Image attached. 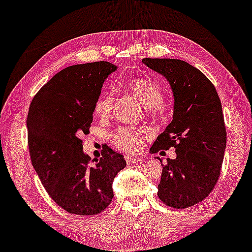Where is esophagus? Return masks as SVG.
<instances>
[{
  "label": "esophagus",
  "instance_id": "obj_1",
  "mask_svg": "<svg viewBox=\"0 0 252 252\" xmlns=\"http://www.w3.org/2000/svg\"><path fill=\"white\" fill-rule=\"evenodd\" d=\"M126 161L127 164H134L141 161L140 158H135V157H131V155H126Z\"/></svg>",
  "mask_w": 252,
  "mask_h": 252
}]
</instances>
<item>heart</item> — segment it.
Here are the masks:
<instances>
[{
    "label": "heart",
    "instance_id": "obj_1",
    "mask_svg": "<svg viewBox=\"0 0 252 252\" xmlns=\"http://www.w3.org/2000/svg\"><path fill=\"white\" fill-rule=\"evenodd\" d=\"M122 88L139 100L151 116H158L163 110L165 91L158 82L143 77H134L123 82ZM112 108L113 94L104 93L95 101L94 111L99 118L107 119L110 117ZM148 133V130L143 127L123 126L111 135V141L119 150L125 152H138Z\"/></svg>",
    "mask_w": 252,
    "mask_h": 252
}]
</instances>
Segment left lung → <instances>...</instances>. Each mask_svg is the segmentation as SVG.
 Segmentation results:
<instances>
[{
    "label": "left lung",
    "mask_w": 252,
    "mask_h": 252,
    "mask_svg": "<svg viewBox=\"0 0 252 252\" xmlns=\"http://www.w3.org/2000/svg\"><path fill=\"white\" fill-rule=\"evenodd\" d=\"M142 63L165 77L174 95L173 120L150 150L162 153L175 148L176 153L162 164L158 196L170 207H190L207 197L220 175L227 140L220 99L212 81L189 63L171 58Z\"/></svg>",
    "instance_id": "1"
}]
</instances>
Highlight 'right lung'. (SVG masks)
Returning a JSON list of instances; mask_svg holds the SVG:
<instances>
[{
	"mask_svg": "<svg viewBox=\"0 0 252 252\" xmlns=\"http://www.w3.org/2000/svg\"><path fill=\"white\" fill-rule=\"evenodd\" d=\"M117 68L108 62L69 66L31 102L26 123L32 164L48 195L69 214L93 216L106 209L114 177L126 165L108 145L94 163L82 151L81 136L89 133L102 84Z\"/></svg>",
	"mask_w": 252,
	"mask_h": 252,
	"instance_id": "add662e5",
	"label": "right lung"
}]
</instances>
